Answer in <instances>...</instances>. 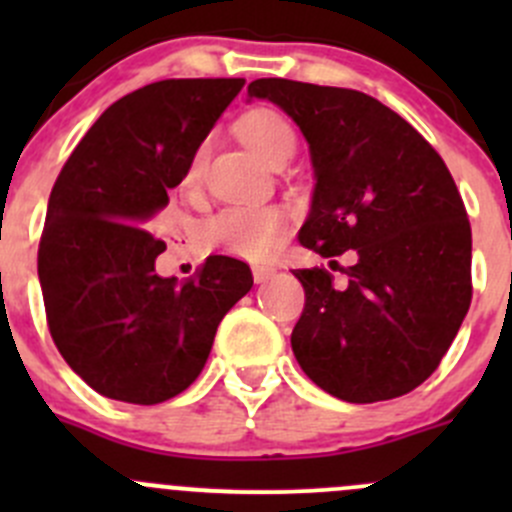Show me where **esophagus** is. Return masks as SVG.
I'll return each instance as SVG.
<instances>
[{
    "label": "esophagus",
    "instance_id": "obj_1",
    "mask_svg": "<svg viewBox=\"0 0 512 512\" xmlns=\"http://www.w3.org/2000/svg\"><path fill=\"white\" fill-rule=\"evenodd\" d=\"M275 272L277 270L272 265H255V267H252V277H255L257 285H262V282L270 280V277L275 275Z\"/></svg>",
    "mask_w": 512,
    "mask_h": 512
}]
</instances>
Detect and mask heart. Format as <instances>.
Segmentation results:
<instances>
[{
  "label": "heart",
  "mask_w": 512,
  "mask_h": 512,
  "mask_svg": "<svg viewBox=\"0 0 512 512\" xmlns=\"http://www.w3.org/2000/svg\"><path fill=\"white\" fill-rule=\"evenodd\" d=\"M237 136L257 158L275 168L289 160L297 146L292 126L285 116L270 108H255L237 121ZM205 163V146L195 151L185 170V185L198 183ZM285 237V218L275 208H225L203 227V240L210 250L262 262L272 257Z\"/></svg>",
  "instance_id": "1"
}]
</instances>
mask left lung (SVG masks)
<instances>
[{
	"mask_svg": "<svg viewBox=\"0 0 512 512\" xmlns=\"http://www.w3.org/2000/svg\"><path fill=\"white\" fill-rule=\"evenodd\" d=\"M247 96L280 106L309 143L317 183L299 242L322 257L354 250L342 282L322 267L292 270L304 287L299 366L349 404L409 394L471 307V223L446 163L361 91L257 79Z\"/></svg>",
	"mask_w": 512,
	"mask_h": 512,
	"instance_id": "8db88e82",
	"label": "left lung"
}]
</instances>
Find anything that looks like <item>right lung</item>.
Listing matches in <instances>:
<instances>
[{
	"instance_id": "right-lung-1",
	"label": "right lung",
	"mask_w": 512,
	"mask_h": 512,
	"mask_svg": "<svg viewBox=\"0 0 512 512\" xmlns=\"http://www.w3.org/2000/svg\"><path fill=\"white\" fill-rule=\"evenodd\" d=\"M245 79H168L118 98L61 168L39 242L51 339L101 396L153 406L188 389L223 317L252 287L245 262L210 255L160 277L146 230Z\"/></svg>"
}]
</instances>
